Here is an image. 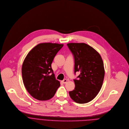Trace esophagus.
Here are the masks:
<instances>
[{
    "label": "esophagus",
    "instance_id": "34e87169",
    "mask_svg": "<svg viewBox=\"0 0 129 129\" xmlns=\"http://www.w3.org/2000/svg\"><path fill=\"white\" fill-rule=\"evenodd\" d=\"M61 82H62L63 83L65 84V83H66L67 82V79H63Z\"/></svg>",
    "mask_w": 129,
    "mask_h": 129
}]
</instances>
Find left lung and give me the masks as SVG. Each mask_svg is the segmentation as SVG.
Segmentation results:
<instances>
[{"label":"left lung","instance_id":"left-lung-1","mask_svg":"<svg viewBox=\"0 0 129 129\" xmlns=\"http://www.w3.org/2000/svg\"><path fill=\"white\" fill-rule=\"evenodd\" d=\"M67 46L74 56V73H80L78 79H74L75 87L69 91L70 96L77 103H86L102 87L105 75L103 61L97 51L87 44L69 43Z\"/></svg>","mask_w":129,"mask_h":129}]
</instances>
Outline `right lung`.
Here are the masks:
<instances>
[{
    "mask_svg": "<svg viewBox=\"0 0 129 129\" xmlns=\"http://www.w3.org/2000/svg\"><path fill=\"white\" fill-rule=\"evenodd\" d=\"M63 44L45 43L35 47L25 57L22 67L24 85L34 98L41 101L53 97L60 86L51 64Z\"/></svg>",
    "mask_w": 129,
    "mask_h": 129,
    "instance_id": "add662e5",
    "label": "right lung"
}]
</instances>
